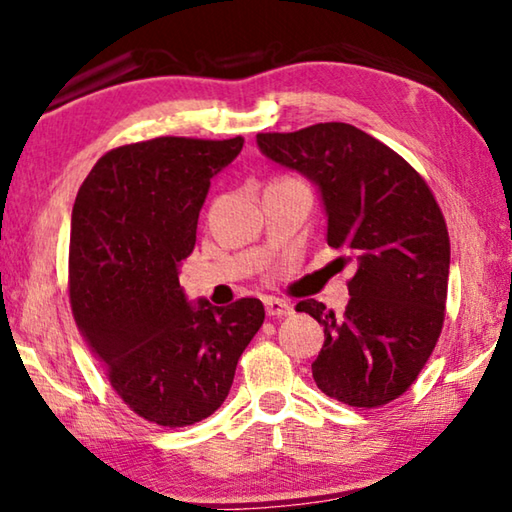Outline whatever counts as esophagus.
Instances as JSON below:
<instances>
[{
	"label": "esophagus",
	"instance_id": "obj_1",
	"mask_svg": "<svg viewBox=\"0 0 512 512\" xmlns=\"http://www.w3.org/2000/svg\"><path fill=\"white\" fill-rule=\"evenodd\" d=\"M264 307H266V314H269V316H289L291 312H294L287 300L275 298V296L264 298Z\"/></svg>",
	"mask_w": 512,
	"mask_h": 512
}]
</instances>
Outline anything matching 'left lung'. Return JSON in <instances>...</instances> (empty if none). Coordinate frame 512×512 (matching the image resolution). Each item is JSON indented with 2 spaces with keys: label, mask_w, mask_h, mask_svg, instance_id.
<instances>
[{
  "label": "left lung",
  "mask_w": 512,
  "mask_h": 512,
  "mask_svg": "<svg viewBox=\"0 0 512 512\" xmlns=\"http://www.w3.org/2000/svg\"><path fill=\"white\" fill-rule=\"evenodd\" d=\"M275 164L319 186L328 246L358 271L342 316L296 305L323 326L316 387L353 408H380L415 383L442 332L451 243L433 191L401 154L346 123L257 134Z\"/></svg>",
  "instance_id": "obj_1"
}]
</instances>
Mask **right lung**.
<instances>
[{"label":"right lung","mask_w":512,"mask_h":512,"mask_svg":"<svg viewBox=\"0 0 512 512\" xmlns=\"http://www.w3.org/2000/svg\"><path fill=\"white\" fill-rule=\"evenodd\" d=\"M241 148V136L120 145L93 166L72 207L68 287L77 328L120 399L157 426L214 415L264 323L262 300L191 305L180 287L212 177Z\"/></svg>","instance_id":"1"}]
</instances>
